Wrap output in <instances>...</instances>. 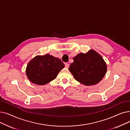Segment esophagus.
I'll return each mask as SVG.
<instances>
[{
  "label": "esophagus",
  "instance_id": "34e87169",
  "mask_svg": "<svg viewBox=\"0 0 130 130\" xmlns=\"http://www.w3.org/2000/svg\"><path fill=\"white\" fill-rule=\"evenodd\" d=\"M69 64H68V63H65V67H66V68H69Z\"/></svg>",
  "mask_w": 130,
  "mask_h": 130
}]
</instances>
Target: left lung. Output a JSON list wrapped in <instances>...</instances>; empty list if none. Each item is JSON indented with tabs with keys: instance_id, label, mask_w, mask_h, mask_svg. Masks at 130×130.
I'll use <instances>...</instances> for the list:
<instances>
[{
	"instance_id": "1",
	"label": "left lung",
	"mask_w": 130,
	"mask_h": 130,
	"mask_svg": "<svg viewBox=\"0 0 130 130\" xmlns=\"http://www.w3.org/2000/svg\"><path fill=\"white\" fill-rule=\"evenodd\" d=\"M69 71L75 79L86 86L96 84L103 78L106 64L101 55L93 50L80 53L73 58Z\"/></svg>"
}]
</instances>
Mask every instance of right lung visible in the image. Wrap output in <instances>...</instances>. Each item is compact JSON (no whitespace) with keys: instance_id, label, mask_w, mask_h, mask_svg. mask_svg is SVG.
Listing matches in <instances>:
<instances>
[{"instance_id":"1","label":"right lung","mask_w":130,"mask_h":130,"mask_svg":"<svg viewBox=\"0 0 130 130\" xmlns=\"http://www.w3.org/2000/svg\"><path fill=\"white\" fill-rule=\"evenodd\" d=\"M64 66L60 59L49 54L37 56L27 65L26 75L32 83L45 85L55 78Z\"/></svg>"}]
</instances>
